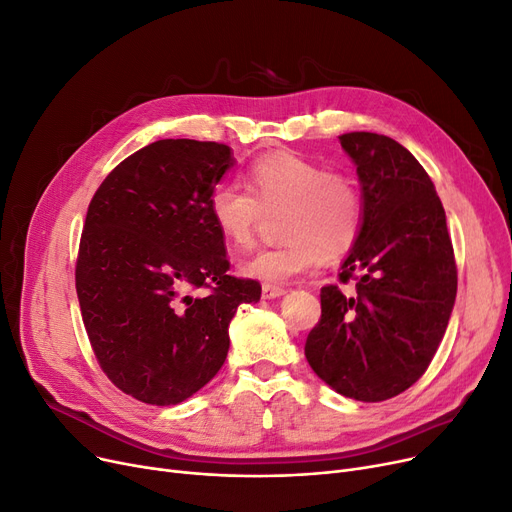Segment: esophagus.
Returning a JSON list of instances; mask_svg holds the SVG:
<instances>
[{"label":"esophagus","mask_w":512,"mask_h":512,"mask_svg":"<svg viewBox=\"0 0 512 512\" xmlns=\"http://www.w3.org/2000/svg\"><path fill=\"white\" fill-rule=\"evenodd\" d=\"M286 295V288L284 286H276V284H263L261 286V297L263 299H276Z\"/></svg>","instance_id":"1"}]
</instances>
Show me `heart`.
Here are the masks:
<instances>
[{
  "mask_svg": "<svg viewBox=\"0 0 512 512\" xmlns=\"http://www.w3.org/2000/svg\"><path fill=\"white\" fill-rule=\"evenodd\" d=\"M251 190L221 180L209 194L213 226L230 247L249 249L265 213H280L278 247L242 263V272L265 284H284L316 272L324 257L341 259L358 244L366 203L353 175L328 171L291 150L270 152L249 167Z\"/></svg>",
  "mask_w": 512,
  "mask_h": 512,
  "instance_id": "heart-1",
  "label": "heart"
}]
</instances>
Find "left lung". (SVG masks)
Masks as SVG:
<instances>
[{
	"mask_svg": "<svg viewBox=\"0 0 512 512\" xmlns=\"http://www.w3.org/2000/svg\"><path fill=\"white\" fill-rule=\"evenodd\" d=\"M358 165L366 219L339 284L320 291L322 316L305 358L324 383L360 402H383L427 372L448 328L458 272L446 211L427 171L393 138L339 136ZM356 280L345 296L341 283Z\"/></svg>",
	"mask_w": 512,
	"mask_h": 512,
	"instance_id": "left-lung-1",
	"label": "left lung"
}]
</instances>
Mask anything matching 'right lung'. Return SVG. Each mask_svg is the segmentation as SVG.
Segmentation results:
<instances>
[{"mask_svg": "<svg viewBox=\"0 0 512 512\" xmlns=\"http://www.w3.org/2000/svg\"><path fill=\"white\" fill-rule=\"evenodd\" d=\"M226 144L159 140L96 190L75 265L81 318L102 372L152 406L180 404L224 366L228 326L261 284L230 276L209 194Z\"/></svg>", "mask_w": 512, "mask_h": 512, "instance_id": "obj_1", "label": "right lung"}]
</instances>
